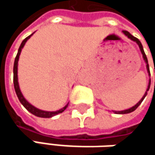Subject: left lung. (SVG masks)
Returning <instances> with one entry per match:
<instances>
[{
    "mask_svg": "<svg viewBox=\"0 0 155 155\" xmlns=\"http://www.w3.org/2000/svg\"><path fill=\"white\" fill-rule=\"evenodd\" d=\"M123 32V34L125 35V36H127L129 39H131L132 41H134V42H136L137 45H138V47L140 48V51H141V53H142V54H143V61L145 62V64H146V69H147V73H148V75L150 76V70H149V64H148V60H147V57H146V55H145V54H144V51H143V46H142V44H141V42L139 41V39H137V38H135L134 36H132L128 31H126V30H123L122 31ZM150 84H151V79H149V82H148V86H147V89H146V91H145V93H144V95L142 97V99L140 100L135 105V106H133L132 108H127V109H125V110H121V111H114L113 110V112L114 113H116V114H127V113H131V112H133V111H135L137 108H138V106H139L140 104L142 103V101H143V99L145 98V96L147 95V91H149V89H150Z\"/></svg>",
    "mask_w": 155,
    "mask_h": 155,
    "instance_id": "obj_1",
    "label": "left lung"
}]
</instances>
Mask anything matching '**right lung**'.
<instances>
[{
    "mask_svg": "<svg viewBox=\"0 0 155 155\" xmlns=\"http://www.w3.org/2000/svg\"><path fill=\"white\" fill-rule=\"evenodd\" d=\"M33 34H34V33H33ZM33 34H31L30 36H28V38H26L22 41L20 47L18 48V54H17V55H16L15 61H14V66H13V83H14V89H15L16 94H17V96H18L19 101H20V103H21L25 108H27V110H28L30 113H32L33 115H35V116H37V117H54V116H55V115H57V114L62 113L63 111H64L65 108H67V106H68L69 103H67L63 108H61V109H59V110H56V111H45V110H42V109H39V108H36V107H34L33 105H31V104L24 98V96L22 95V93H21V91H20L19 85H18V58H19V55H20V53H21L22 48L25 46L26 42L30 38V37H31Z\"/></svg>",
    "mask_w": 155,
    "mask_h": 155,
    "instance_id": "add662e5",
    "label": "right lung"
}]
</instances>
